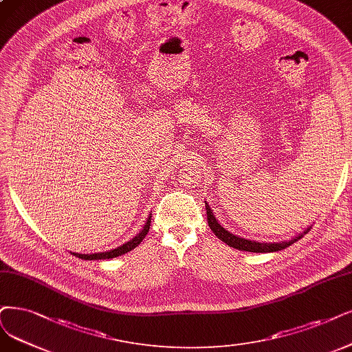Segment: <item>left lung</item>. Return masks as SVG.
I'll return each instance as SVG.
<instances>
[{"mask_svg": "<svg viewBox=\"0 0 352 352\" xmlns=\"http://www.w3.org/2000/svg\"><path fill=\"white\" fill-rule=\"evenodd\" d=\"M206 206V219H208V225L209 228L212 230V232L219 238L221 241H223L225 244H228L230 247H234L236 250H241V251H250V252H273V251H280L283 250L289 245H292L293 243H296L298 240H300V238L303 236V234H306L309 231V228L298 235L296 238H293V240L290 241H283V243H273V244H267V243H257V241H250V240H245V238H240L236 236L231 232H228L227 230H223L221 225L217 222L212 210H210L209 205L205 204Z\"/></svg>", "mask_w": 352, "mask_h": 352, "instance_id": "obj_1", "label": "left lung"}]
</instances>
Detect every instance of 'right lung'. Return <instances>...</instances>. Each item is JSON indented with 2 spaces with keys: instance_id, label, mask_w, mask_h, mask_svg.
Segmentation results:
<instances>
[{
  "instance_id": "add662e5",
  "label": "right lung",
  "mask_w": 352,
  "mask_h": 352,
  "mask_svg": "<svg viewBox=\"0 0 352 352\" xmlns=\"http://www.w3.org/2000/svg\"><path fill=\"white\" fill-rule=\"evenodd\" d=\"M150 223H151V217H148L142 232H140L137 236H134L131 241L122 244L121 247H118L116 250H111V251H107V252H96V254H76V252H74V256H76L82 260H107V258H114V257L122 256V254H125V252L134 250L140 243L143 241V238L147 235V232L150 230Z\"/></svg>"
}]
</instances>
